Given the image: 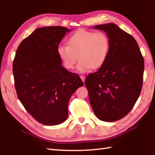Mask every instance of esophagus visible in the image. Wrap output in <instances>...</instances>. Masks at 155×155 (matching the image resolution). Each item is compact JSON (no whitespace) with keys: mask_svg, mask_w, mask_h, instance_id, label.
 <instances>
[{"mask_svg":"<svg viewBox=\"0 0 155 155\" xmlns=\"http://www.w3.org/2000/svg\"><path fill=\"white\" fill-rule=\"evenodd\" d=\"M80 77H81V80L83 81V83L84 82V81H85V77L84 75H81L80 76Z\"/></svg>","mask_w":155,"mask_h":155,"instance_id":"34e87169","label":"esophagus"}]
</instances>
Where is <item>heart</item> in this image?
<instances>
[{
	"mask_svg": "<svg viewBox=\"0 0 155 155\" xmlns=\"http://www.w3.org/2000/svg\"><path fill=\"white\" fill-rule=\"evenodd\" d=\"M67 42L68 46L59 45L57 52L62 65L68 70L74 68L78 58L80 59L77 68L78 72L100 68L109 52V38L102 31L80 29L68 38Z\"/></svg>",
	"mask_w": 155,
	"mask_h": 155,
	"instance_id": "b5f03b06",
	"label": "heart"
}]
</instances>
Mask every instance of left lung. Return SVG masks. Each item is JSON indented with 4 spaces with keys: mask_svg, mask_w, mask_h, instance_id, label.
I'll return each instance as SVG.
<instances>
[{
    "mask_svg": "<svg viewBox=\"0 0 155 155\" xmlns=\"http://www.w3.org/2000/svg\"><path fill=\"white\" fill-rule=\"evenodd\" d=\"M106 32L110 49L104 63L85 81L90 103L100 120L113 122L131 110L143 87L144 58L135 39L117 25L94 26Z\"/></svg>",
    "mask_w": 155,
    "mask_h": 155,
    "instance_id": "left-lung-1",
    "label": "left lung"
}]
</instances>
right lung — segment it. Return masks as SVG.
I'll use <instances>...</instances> for the list:
<instances>
[{"label": "right lung", "mask_w": 155, "mask_h": 155, "mask_svg": "<svg viewBox=\"0 0 155 155\" xmlns=\"http://www.w3.org/2000/svg\"><path fill=\"white\" fill-rule=\"evenodd\" d=\"M69 32L58 26L36 29L21 42L13 61L18 98L36 120L48 126L66 120L71 95L83 85L79 76L62 67L57 52Z\"/></svg>", "instance_id": "add662e5"}]
</instances>
